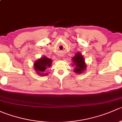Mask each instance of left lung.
I'll use <instances>...</instances> for the list:
<instances>
[{
	"mask_svg": "<svg viewBox=\"0 0 122 122\" xmlns=\"http://www.w3.org/2000/svg\"><path fill=\"white\" fill-rule=\"evenodd\" d=\"M72 66H74V72L77 74H82L84 72L87 68V65L85 60L80 52H77L74 56L72 58Z\"/></svg>",
	"mask_w": 122,
	"mask_h": 122,
	"instance_id": "left-lung-1",
	"label": "left lung"
}]
</instances>
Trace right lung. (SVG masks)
<instances>
[{"label": "right lung", "instance_id": "obj_1", "mask_svg": "<svg viewBox=\"0 0 122 122\" xmlns=\"http://www.w3.org/2000/svg\"><path fill=\"white\" fill-rule=\"evenodd\" d=\"M52 62L51 59L48 58L46 56H41L40 58L35 61L34 68L39 76H46L48 75V73H45L46 69L50 68L52 65Z\"/></svg>", "mask_w": 122, "mask_h": 122}]
</instances>
